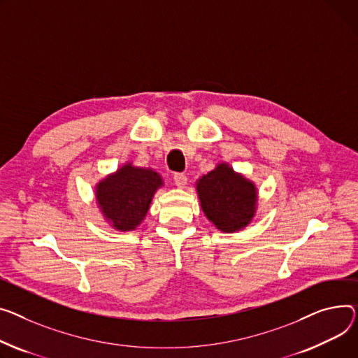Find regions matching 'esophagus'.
<instances>
[{"mask_svg":"<svg viewBox=\"0 0 358 358\" xmlns=\"http://www.w3.org/2000/svg\"><path fill=\"white\" fill-rule=\"evenodd\" d=\"M174 184H176L178 188H184L185 184H187V177H185L182 173H176V174H174Z\"/></svg>","mask_w":358,"mask_h":358,"instance_id":"34e87169","label":"esophagus"}]
</instances>
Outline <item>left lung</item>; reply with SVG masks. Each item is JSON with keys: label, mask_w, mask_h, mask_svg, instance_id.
Segmentation results:
<instances>
[{"label": "left lung", "mask_w": 358, "mask_h": 358, "mask_svg": "<svg viewBox=\"0 0 358 358\" xmlns=\"http://www.w3.org/2000/svg\"><path fill=\"white\" fill-rule=\"evenodd\" d=\"M197 194L206 217L224 233L245 229L256 213L257 189L226 162L199 178Z\"/></svg>", "instance_id": "obj_1"}]
</instances>
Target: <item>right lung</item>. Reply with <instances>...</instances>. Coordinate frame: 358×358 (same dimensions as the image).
Instances as JSON below:
<instances>
[{
  "mask_svg": "<svg viewBox=\"0 0 358 358\" xmlns=\"http://www.w3.org/2000/svg\"><path fill=\"white\" fill-rule=\"evenodd\" d=\"M164 181L151 169L131 162L96 184V200L103 217L119 231L135 230L145 219L157 189Z\"/></svg>",
  "mask_w": 358,
  "mask_h": 358,
  "instance_id": "obj_1",
  "label": "right lung"
}]
</instances>
